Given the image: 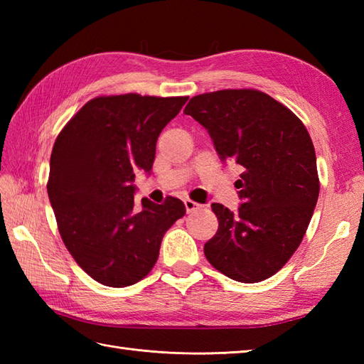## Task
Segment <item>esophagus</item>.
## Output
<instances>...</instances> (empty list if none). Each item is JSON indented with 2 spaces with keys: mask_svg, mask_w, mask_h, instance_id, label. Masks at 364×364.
<instances>
[{
  "mask_svg": "<svg viewBox=\"0 0 364 364\" xmlns=\"http://www.w3.org/2000/svg\"><path fill=\"white\" fill-rule=\"evenodd\" d=\"M184 206H186V211L188 213H192V211H196V210H198L200 206L202 205H198V203H196L194 200H189V198H186L184 200Z\"/></svg>",
  "mask_w": 364,
  "mask_h": 364,
  "instance_id": "34e87169",
  "label": "esophagus"
}]
</instances>
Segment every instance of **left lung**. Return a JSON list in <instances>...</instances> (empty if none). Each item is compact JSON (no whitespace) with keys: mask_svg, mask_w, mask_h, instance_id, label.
Instances as JSON below:
<instances>
[{"mask_svg":"<svg viewBox=\"0 0 364 364\" xmlns=\"http://www.w3.org/2000/svg\"><path fill=\"white\" fill-rule=\"evenodd\" d=\"M184 114L206 128L222 161L244 167L237 211L211 205L219 228L205 257L231 280H266L297 250L318 202L311 137L291 109L255 89L197 95Z\"/></svg>","mask_w":364,"mask_h":364,"instance_id":"8db88e82","label":"left lung"}]
</instances>
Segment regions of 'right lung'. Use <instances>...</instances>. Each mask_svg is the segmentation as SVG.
Returning a JSON list of instances; mask_svg holds the SVG:
<instances>
[{
  "mask_svg": "<svg viewBox=\"0 0 364 364\" xmlns=\"http://www.w3.org/2000/svg\"><path fill=\"white\" fill-rule=\"evenodd\" d=\"M188 97H97L60 131L48 197L60 237L95 282L125 288L149 275L166 231L186 214L181 200L134 202V170L150 173L156 141Z\"/></svg>",
  "mask_w": 364,
  "mask_h": 364,
  "instance_id": "add662e5",
  "label": "right lung"
}]
</instances>
